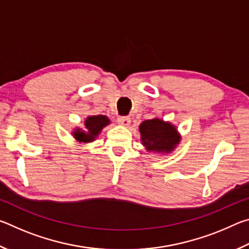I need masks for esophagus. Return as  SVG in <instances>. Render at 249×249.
<instances>
[{"mask_svg":"<svg viewBox=\"0 0 249 249\" xmlns=\"http://www.w3.org/2000/svg\"><path fill=\"white\" fill-rule=\"evenodd\" d=\"M117 123L122 126H128L130 124V119L128 116H120L117 117Z\"/></svg>","mask_w":249,"mask_h":249,"instance_id":"34e87169","label":"esophagus"}]
</instances>
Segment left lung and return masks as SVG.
Instances as JSON below:
<instances>
[{
  "mask_svg": "<svg viewBox=\"0 0 249 249\" xmlns=\"http://www.w3.org/2000/svg\"><path fill=\"white\" fill-rule=\"evenodd\" d=\"M138 130L141 133L142 145L148 153L171 154L181 141L177 126L158 117L144 121Z\"/></svg>",
  "mask_w": 249,
  "mask_h": 249,
  "instance_id": "obj_1",
  "label": "left lung"
}]
</instances>
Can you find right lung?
<instances>
[{"instance_id":"right-lung-1","label":"right lung","mask_w":249,"mask_h":249,"mask_svg":"<svg viewBox=\"0 0 249 249\" xmlns=\"http://www.w3.org/2000/svg\"><path fill=\"white\" fill-rule=\"evenodd\" d=\"M108 124H111V121L107 116L90 115L84 120V128L75 127L71 134H72L73 138L77 142L89 144V142H94L98 138L102 129Z\"/></svg>"}]
</instances>
